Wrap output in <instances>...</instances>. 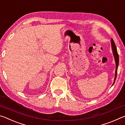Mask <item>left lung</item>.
<instances>
[{
	"label": "left lung",
	"instance_id": "obj_1",
	"mask_svg": "<svg viewBox=\"0 0 125 125\" xmlns=\"http://www.w3.org/2000/svg\"><path fill=\"white\" fill-rule=\"evenodd\" d=\"M111 44L112 51H113V55L114 56V59H115V64H116V70H115V78H114V83L113 84V85L114 83H115V80L116 79V77H117V69H118V63H119V57H118V54L117 53V48H116V45H115V43H114V41L113 39H111Z\"/></svg>",
	"mask_w": 125,
	"mask_h": 125
}]
</instances>
